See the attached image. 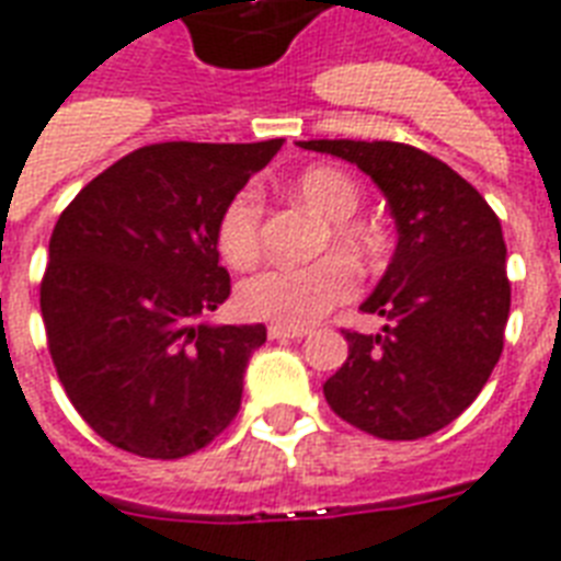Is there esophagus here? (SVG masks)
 <instances>
[{
	"label": "esophagus",
	"instance_id": "esophagus-1",
	"mask_svg": "<svg viewBox=\"0 0 561 561\" xmlns=\"http://www.w3.org/2000/svg\"><path fill=\"white\" fill-rule=\"evenodd\" d=\"M267 335L273 337V341H299V337L306 335L302 329H282V327H271L267 329Z\"/></svg>",
	"mask_w": 561,
	"mask_h": 561
}]
</instances>
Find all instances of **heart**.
<instances>
[{
    "label": "heart",
    "mask_w": 561,
    "mask_h": 561,
    "mask_svg": "<svg viewBox=\"0 0 561 561\" xmlns=\"http://www.w3.org/2000/svg\"><path fill=\"white\" fill-rule=\"evenodd\" d=\"M302 203L329 220V241L350 259L365 262L374 252V234L353 214L362 205V191L350 176L332 167H309L294 182ZM217 250L234 271H247L262 252V199L255 191H241L217 220ZM356 294V271L344 255H323L318 262L276 264L255 273L238 288L243 318L264 320L282 329H306L344 306Z\"/></svg>",
    "instance_id": "b5f03b06"
}]
</instances>
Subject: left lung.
<instances>
[{
    "label": "left lung",
    "mask_w": 561,
    "mask_h": 561,
    "mask_svg": "<svg viewBox=\"0 0 561 561\" xmlns=\"http://www.w3.org/2000/svg\"><path fill=\"white\" fill-rule=\"evenodd\" d=\"M356 164L385 194L397 250L362 311L382 335L344 329L350 356L323 385L362 433L414 442L468 409L503 353L512 285L497 214L450 167L394 140H302Z\"/></svg>",
    "instance_id": "1"
}]
</instances>
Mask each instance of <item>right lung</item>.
Listing matches in <instances>:
<instances>
[{
	"mask_svg": "<svg viewBox=\"0 0 561 561\" xmlns=\"http://www.w3.org/2000/svg\"><path fill=\"white\" fill-rule=\"evenodd\" d=\"M279 147L149 144L58 217L41 282L46 344L76 412L119 450L182 459L241 409L267 329L203 323L232 290L217 220Z\"/></svg>",
	"mask_w": 561,
	"mask_h": 561,
	"instance_id": "1",
	"label": "right lung"
}]
</instances>
